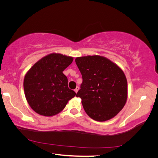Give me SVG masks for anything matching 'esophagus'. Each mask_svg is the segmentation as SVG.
I'll return each mask as SVG.
<instances>
[{"mask_svg": "<svg viewBox=\"0 0 158 158\" xmlns=\"http://www.w3.org/2000/svg\"><path fill=\"white\" fill-rule=\"evenodd\" d=\"M78 90H79V87L78 86H77L76 88V89H74V92H76V93H77L78 92Z\"/></svg>", "mask_w": 158, "mask_h": 158, "instance_id": "1", "label": "esophagus"}]
</instances>
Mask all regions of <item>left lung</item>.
<instances>
[{
  "mask_svg": "<svg viewBox=\"0 0 158 158\" xmlns=\"http://www.w3.org/2000/svg\"><path fill=\"white\" fill-rule=\"evenodd\" d=\"M75 62L83 80L76 97L85 113L101 122L116 116L127 99V80L121 69L99 55L77 57Z\"/></svg>",
  "mask_w": 158,
  "mask_h": 158,
  "instance_id": "1",
  "label": "left lung"
}]
</instances>
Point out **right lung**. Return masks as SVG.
Returning <instances> with one entry per match:
<instances>
[{"label":"right lung","mask_w":158,"mask_h":158,"mask_svg":"<svg viewBox=\"0 0 158 158\" xmlns=\"http://www.w3.org/2000/svg\"><path fill=\"white\" fill-rule=\"evenodd\" d=\"M73 57L51 53L43 57L27 71L23 80L26 98L31 108L46 117L58 114L76 93L69 89L63 72Z\"/></svg>","instance_id":"add662e5"}]
</instances>
